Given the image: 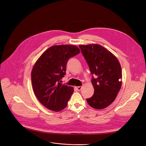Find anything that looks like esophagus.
I'll return each mask as SVG.
<instances>
[{
	"label": "esophagus",
	"instance_id": "obj_1",
	"mask_svg": "<svg viewBox=\"0 0 146 146\" xmlns=\"http://www.w3.org/2000/svg\"><path fill=\"white\" fill-rule=\"evenodd\" d=\"M76 88L77 89V90H80L81 89H82V86H78V87H76Z\"/></svg>",
	"mask_w": 146,
	"mask_h": 146
}]
</instances>
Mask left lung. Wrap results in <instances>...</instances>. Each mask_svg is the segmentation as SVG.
<instances>
[{"label": "left lung", "mask_w": 146, "mask_h": 146, "mask_svg": "<svg viewBox=\"0 0 146 146\" xmlns=\"http://www.w3.org/2000/svg\"><path fill=\"white\" fill-rule=\"evenodd\" d=\"M82 54L94 76L92 83L94 95L87 99L92 108L102 110L111 105L121 89L122 70L118 58L103 46L97 44L80 45Z\"/></svg>", "instance_id": "obj_1"}]
</instances>
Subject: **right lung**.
Instances as JSON below:
<instances>
[{"instance_id": "add662e5", "label": "right lung", "mask_w": 146, "mask_h": 146, "mask_svg": "<svg viewBox=\"0 0 146 146\" xmlns=\"http://www.w3.org/2000/svg\"><path fill=\"white\" fill-rule=\"evenodd\" d=\"M80 51L74 45H53L35 62L31 72L33 90L38 101L48 110L58 112L67 106L74 89L60 81L66 74L68 60Z\"/></svg>"}]
</instances>
